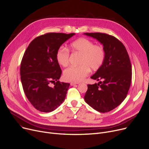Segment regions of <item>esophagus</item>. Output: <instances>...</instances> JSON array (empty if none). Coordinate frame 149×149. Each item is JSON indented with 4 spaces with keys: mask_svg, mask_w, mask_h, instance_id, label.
I'll return each instance as SVG.
<instances>
[{
    "mask_svg": "<svg viewBox=\"0 0 149 149\" xmlns=\"http://www.w3.org/2000/svg\"><path fill=\"white\" fill-rule=\"evenodd\" d=\"M79 84L78 83H75V82H70V84L71 85V86H74V85H75V84Z\"/></svg>",
    "mask_w": 149,
    "mask_h": 149,
    "instance_id": "34e87169",
    "label": "esophagus"
}]
</instances>
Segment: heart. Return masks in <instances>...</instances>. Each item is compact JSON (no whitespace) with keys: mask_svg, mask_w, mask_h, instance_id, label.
Wrapping results in <instances>:
<instances>
[{"mask_svg":"<svg viewBox=\"0 0 149 149\" xmlns=\"http://www.w3.org/2000/svg\"><path fill=\"white\" fill-rule=\"evenodd\" d=\"M72 53L81 54L79 61L80 65L70 66L65 69L63 78L66 81L79 82L86 77L91 68L97 70L104 63L106 52L103 46L94 45V43L86 38H81L73 42L70 45ZM70 53L68 49L59 48L56 52L58 63L63 67H66L69 63Z\"/></svg>","mask_w":149,"mask_h":149,"instance_id":"b5f03b06","label":"heart"}]
</instances>
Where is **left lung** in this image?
Masks as SVG:
<instances>
[{
    "label": "left lung",
    "mask_w": 149,
    "mask_h": 149,
    "mask_svg": "<svg viewBox=\"0 0 149 149\" xmlns=\"http://www.w3.org/2000/svg\"><path fill=\"white\" fill-rule=\"evenodd\" d=\"M84 34L96 38L106 52L104 63L91 78L102 80L88 84L84 97L86 103L102 113L111 111L126 98L132 80V65L124 45L113 36L101 33Z\"/></svg>",
    "instance_id": "1"
}]
</instances>
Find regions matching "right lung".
Returning <instances> with one entry per match:
<instances>
[{
	"mask_svg": "<svg viewBox=\"0 0 149 149\" xmlns=\"http://www.w3.org/2000/svg\"><path fill=\"white\" fill-rule=\"evenodd\" d=\"M75 35L49 33L35 38L21 61L20 79L29 101L42 112H50L65 99L70 84L58 81L61 69L56 59L61 45ZM54 83L53 87L50 84Z\"/></svg>",
	"mask_w": 149,
	"mask_h": 149,
	"instance_id": "1",
	"label": "right lung"
}]
</instances>
